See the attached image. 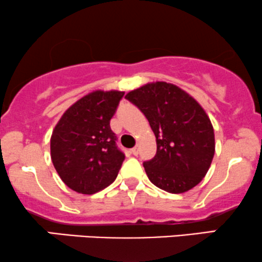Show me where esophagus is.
Wrapping results in <instances>:
<instances>
[{
  "label": "esophagus",
  "mask_w": 262,
  "mask_h": 262,
  "mask_svg": "<svg viewBox=\"0 0 262 262\" xmlns=\"http://www.w3.org/2000/svg\"><path fill=\"white\" fill-rule=\"evenodd\" d=\"M130 151H131V154H134V156H138V151H140V148L134 147Z\"/></svg>",
  "instance_id": "34e87169"
}]
</instances>
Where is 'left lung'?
<instances>
[{
  "mask_svg": "<svg viewBox=\"0 0 262 262\" xmlns=\"http://www.w3.org/2000/svg\"><path fill=\"white\" fill-rule=\"evenodd\" d=\"M156 135L157 154L144 161L148 179L173 194L204 179L215 154L214 127L202 105L172 83L150 82L125 96Z\"/></svg>",
  "mask_w": 262,
  "mask_h": 262,
  "instance_id": "left-lung-1",
  "label": "left lung"
}]
</instances>
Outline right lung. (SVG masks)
Segmentation results:
<instances>
[{"mask_svg": "<svg viewBox=\"0 0 262 262\" xmlns=\"http://www.w3.org/2000/svg\"><path fill=\"white\" fill-rule=\"evenodd\" d=\"M121 91H93L67 109L51 136V159L66 185L95 194L118 176L125 159L111 128Z\"/></svg>", "mask_w": 262, "mask_h": 262, "instance_id": "obj_1", "label": "right lung"}]
</instances>
